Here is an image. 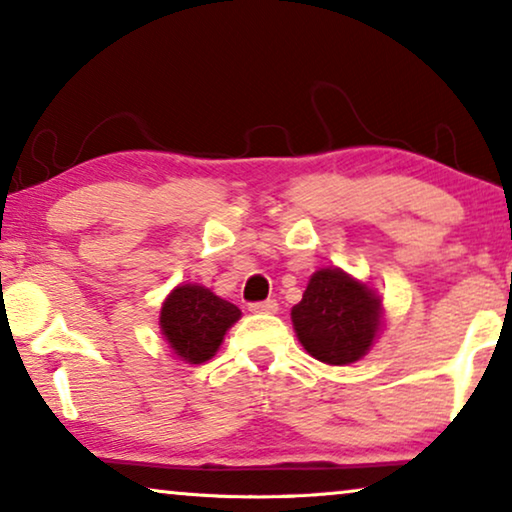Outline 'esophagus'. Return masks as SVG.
Masks as SVG:
<instances>
[{"label": "esophagus", "mask_w": 512, "mask_h": 512, "mask_svg": "<svg viewBox=\"0 0 512 512\" xmlns=\"http://www.w3.org/2000/svg\"><path fill=\"white\" fill-rule=\"evenodd\" d=\"M249 310L254 314H275L277 312V300H261V303H251Z\"/></svg>", "instance_id": "obj_1"}]
</instances>
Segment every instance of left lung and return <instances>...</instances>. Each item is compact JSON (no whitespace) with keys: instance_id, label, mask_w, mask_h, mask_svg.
Segmentation results:
<instances>
[{"instance_id":"obj_1","label":"left lung","mask_w":512,"mask_h":512,"mask_svg":"<svg viewBox=\"0 0 512 512\" xmlns=\"http://www.w3.org/2000/svg\"><path fill=\"white\" fill-rule=\"evenodd\" d=\"M382 314V300L368 284L340 268H321L293 305L291 321L307 354L328 366H347L373 347Z\"/></svg>"}]
</instances>
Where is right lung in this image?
Masks as SVG:
<instances>
[{"mask_svg":"<svg viewBox=\"0 0 512 512\" xmlns=\"http://www.w3.org/2000/svg\"><path fill=\"white\" fill-rule=\"evenodd\" d=\"M242 317L240 307L198 284H181L160 307V333L186 363H205L219 352L223 335Z\"/></svg>","mask_w":512,"mask_h":512,"instance_id":"right-lung-1","label":"right lung"}]
</instances>
